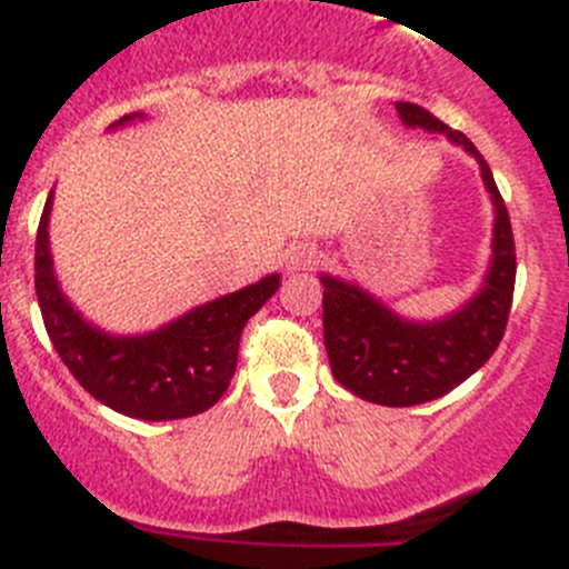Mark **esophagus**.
I'll list each match as a JSON object with an SVG mask.
<instances>
[{"label": "esophagus", "mask_w": 569, "mask_h": 569, "mask_svg": "<svg viewBox=\"0 0 569 569\" xmlns=\"http://www.w3.org/2000/svg\"><path fill=\"white\" fill-rule=\"evenodd\" d=\"M286 263H289V269H295V272H300V269H311L313 263H317V250L308 244L291 247L289 256H286Z\"/></svg>", "instance_id": "34e87169"}]
</instances>
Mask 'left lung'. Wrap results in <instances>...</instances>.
<instances>
[{
	"label": "left lung",
	"mask_w": 569,
	"mask_h": 569,
	"mask_svg": "<svg viewBox=\"0 0 569 569\" xmlns=\"http://www.w3.org/2000/svg\"><path fill=\"white\" fill-rule=\"evenodd\" d=\"M395 108L406 127L445 136L476 158L495 208L492 258L481 289L448 317L428 322L406 319L358 283L319 274L325 286V350L333 378L361 400L402 408L448 395L498 350L509 322L517 258L509 211L476 144L419 104L397 102Z\"/></svg>",
	"instance_id": "left-lung-1"
}]
</instances>
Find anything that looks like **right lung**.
I'll return each instance as SVG.
<instances>
[{
  "label": "right lung",
  "instance_id": "add662e5",
  "mask_svg": "<svg viewBox=\"0 0 569 569\" xmlns=\"http://www.w3.org/2000/svg\"><path fill=\"white\" fill-rule=\"evenodd\" d=\"M136 119L144 113L121 116L110 130ZM49 213L52 191L36 236V295L49 339L77 383L113 411L147 422L208 411L228 391L247 319L278 291L280 274L202 302L150 333L116 336L88 322L60 289L49 252Z\"/></svg>",
  "mask_w": 569,
  "mask_h": 569
}]
</instances>
